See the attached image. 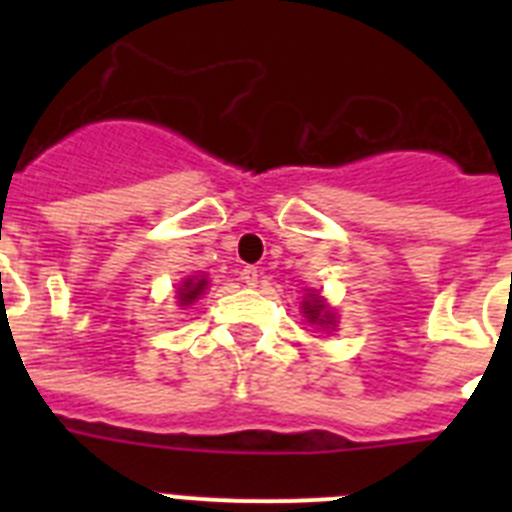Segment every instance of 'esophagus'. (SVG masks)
I'll use <instances>...</instances> for the list:
<instances>
[{
  "label": "esophagus",
  "mask_w": 512,
  "mask_h": 512,
  "mask_svg": "<svg viewBox=\"0 0 512 512\" xmlns=\"http://www.w3.org/2000/svg\"><path fill=\"white\" fill-rule=\"evenodd\" d=\"M241 279L248 287H256V284H259V269H256V266H246V269L241 271Z\"/></svg>",
  "instance_id": "esophagus-1"
}]
</instances>
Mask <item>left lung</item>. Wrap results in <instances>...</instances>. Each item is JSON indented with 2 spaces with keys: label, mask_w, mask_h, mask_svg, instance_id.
I'll return each mask as SVG.
<instances>
[{
  "label": "left lung",
  "mask_w": 512,
  "mask_h": 512,
  "mask_svg": "<svg viewBox=\"0 0 512 512\" xmlns=\"http://www.w3.org/2000/svg\"><path fill=\"white\" fill-rule=\"evenodd\" d=\"M302 312H305L307 323L320 325V328H336V312L330 310L328 302L320 295H307L302 302Z\"/></svg>",
  "instance_id": "obj_1"
}]
</instances>
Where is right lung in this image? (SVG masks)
I'll list each match as a JSON object with an SVG mask.
<instances>
[{
    "label": "right lung",
    "mask_w": 512,
    "mask_h": 512,
    "mask_svg": "<svg viewBox=\"0 0 512 512\" xmlns=\"http://www.w3.org/2000/svg\"><path fill=\"white\" fill-rule=\"evenodd\" d=\"M207 289V279H197V277H192V279H184L182 282V287H179V297H176V300H179V305H192L194 300H200V295L202 292H205Z\"/></svg>",
    "instance_id": "1"
}]
</instances>
